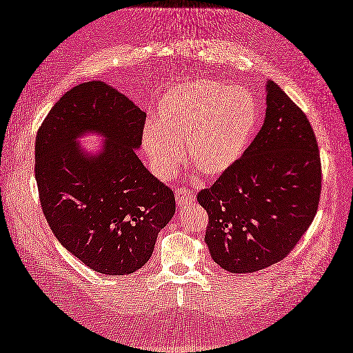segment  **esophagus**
Listing matches in <instances>:
<instances>
[{
	"mask_svg": "<svg viewBox=\"0 0 353 353\" xmlns=\"http://www.w3.org/2000/svg\"><path fill=\"white\" fill-rule=\"evenodd\" d=\"M175 196L179 207H187L195 203V195H193V192H190V189H185V187H178L175 190Z\"/></svg>",
	"mask_w": 353,
	"mask_h": 353,
	"instance_id": "obj_1",
	"label": "esophagus"
}]
</instances>
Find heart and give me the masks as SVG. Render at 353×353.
I'll return each instance as SVG.
<instances>
[{
  "label": "heart",
  "instance_id": "1",
  "mask_svg": "<svg viewBox=\"0 0 353 353\" xmlns=\"http://www.w3.org/2000/svg\"><path fill=\"white\" fill-rule=\"evenodd\" d=\"M259 108L250 91L214 81H185L166 92L155 121L143 131V146L155 174L170 176L185 145L192 168L219 176L245 154L257 129Z\"/></svg>",
  "mask_w": 353,
  "mask_h": 353
}]
</instances>
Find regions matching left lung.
<instances>
[{"instance_id":"1","label":"left lung","mask_w":353,"mask_h":353,"mask_svg":"<svg viewBox=\"0 0 353 353\" xmlns=\"http://www.w3.org/2000/svg\"><path fill=\"white\" fill-rule=\"evenodd\" d=\"M321 193L317 139L306 114L267 83L261 131L234 166L198 193L205 242L228 272H254L291 253L312 224Z\"/></svg>"}]
</instances>
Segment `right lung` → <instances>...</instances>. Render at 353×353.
I'll return each mask as SVG.
<instances>
[{"instance_id": "add662e5", "label": "right lung", "mask_w": 353, "mask_h": 353, "mask_svg": "<svg viewBox=\"0 0 353 353\" xmlns=\"http://www.w3.org/2000/svg\"><path fill=\"white\" fill-rule=\"evenodd\" d=\"M146 112L102 81L67 91L36 134L34 176L42 212L56 239L86 267L108 276L140 270L160 230L175 213V195L143 166ZM86 130L108 140L85 157L74 141Z\"/></svg>"}]
</instances>
